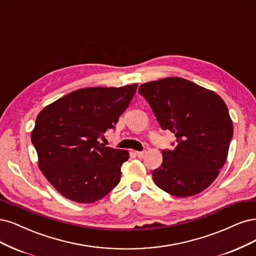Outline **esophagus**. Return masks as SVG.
<instances>
[{
    "label": "esophagus",
    "instance_id": "esophagus-1",
    "mask_svg": "<svg viewBox=\"0 0 256 256\" xmlns=\"http://www.w3.org/2000/svg\"><path fill=\"white\" fill-rule=\"evenodd\" d=\"M136 154L138 158H143L146 156V152H136Z\"/></svg>",
    "mask_w": 256,
    "mask_h": 256
}]
</instances>
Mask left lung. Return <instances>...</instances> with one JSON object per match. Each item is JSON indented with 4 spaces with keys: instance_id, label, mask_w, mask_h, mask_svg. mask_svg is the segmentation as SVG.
<instances>
[{
    "instance_id": "8db88e82",
    "label": "left lung",
    "mask_w": 256,
    "mask_h": 256,
    "mask_svg": "<svg viewBox=\"0 0 256 256\" xmlns=\"http://www.w3.org/2000/svg\"><path fill=\"white\" fill-rule=\"evenodd\" d=\"M163 130L176 136L174 150H163V162L152 170L158 188L176 197L208 188L224 165L233 136L226 102L212 90L180 77L140 84Z\"/></svg>"
}]
</instances>
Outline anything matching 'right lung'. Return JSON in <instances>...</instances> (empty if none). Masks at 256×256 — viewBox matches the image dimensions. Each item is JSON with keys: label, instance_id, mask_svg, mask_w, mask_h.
Wrapping results in <instances>:
<instances>
[{"label": "right lung", "instance_id": "add662e5", "mask_svg": "<svg viewBox=\"0 0 256 256\" xmlns=\"http://www.w3.org/2000/svg\"><path fill=\"white\" fill-rule=\"evenodd\" d=\"M136 89L138 84L84 88L40 111L32 131L38 167L64 197L93 204L118 184L129 152L106 147L98 138L116 125Z\"/></svg>", "mask_w": 256, "mask_h": 256}]
</instances>
